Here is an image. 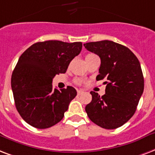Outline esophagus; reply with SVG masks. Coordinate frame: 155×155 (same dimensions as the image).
I'll return each instance as SVG.
<instances>
[{
    "label": "esophagus",
    "mask_w": 155,
    "mask_h": 155,
    "mask_svg": "<svg viewBox=\"0 0 155 155\" xmlns=\"http://www.w3.org/2000/svg\"><path fill=\"white\" fill-rule=\"evenodd\" d=\"M82 93H83V91H80V90H78V95L81 94Z\"/></svg>",
    "instance_id": "esophagus-1"
}]
</instances>
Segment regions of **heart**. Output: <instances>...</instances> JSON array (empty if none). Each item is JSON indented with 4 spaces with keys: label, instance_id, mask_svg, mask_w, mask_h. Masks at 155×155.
Segmentation results:
<instances>
[{
    "label": "heart",
    "instance_id": "b5f03b06",
    "mask_svg": "<svg viewBox=\"0 0 155 155\" xmlns=\"http://www.w3.org/2000/svg\"><path fill=\"white\" fill-rule=\"evenodd\" d=\"M94 56V54H87V55H86V58H87V57H90V56ZM76 82L77 83H80V82H81V81H80V80H77L76 81Z\"/></svg>",
    "mask_w": 155,
    "mask_h": 155
}]
</instances>
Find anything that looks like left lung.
<instances>
[{"label":"left lung","instance_id":"8db88e82","mask_svg":"<svg viewBox=\"0 0 155 155\" xmlns=\"http://www.w3.org/2000/svg\"><path fill=\"white\" fill-rule=\"evenodd\" d=\"M88 51L100 57L96 80L106 79L105 94L91 91L92 100L86 106L87 116L106 129H117L136 111L144 91V78L138 59L125 46L110 40L84 44Z\"/></svg>","mask_w":155,"mask_h":155}]
</instances>
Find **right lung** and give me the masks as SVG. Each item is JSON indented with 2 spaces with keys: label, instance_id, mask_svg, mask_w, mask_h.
Segmentation results:
<instances>
[{
  "label": "right lung",
  "instance_id": "right-lung-1",
  "mask_svg": "<svg viewBox=\"0 0 155 155\" xmlns=\"http://www.w3.org/2000/svg\"><path fill=\"white\" fill-rule=\"evenodd\" d=\"M81 42H38L19 57L11 77L16 108L21 118L36 129H48L63 119L77 95L72 86L52 88L56 74H64L81 51Z\"/></svg>",
  "mask_w": 155,
  "mask_h": 155
}]
</instances>
